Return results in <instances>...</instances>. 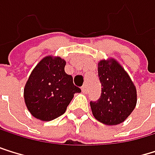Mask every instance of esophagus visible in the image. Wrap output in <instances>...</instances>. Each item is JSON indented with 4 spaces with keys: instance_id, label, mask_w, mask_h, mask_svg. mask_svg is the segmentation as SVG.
<instances>
[{
    "instance_id": "esophagus-1",
    "label": "esophagus",
    "mask_w": 155,
    "mask_h": 155,
    "mask_svg": "<svg viewBox=\"0 0 155 155\" xmlns=\"http://www.w3.org/2000/svg\"><path fill=\"white\" fill-rule=\"evenodd\" d=\"M82 91H83L84 93H87L88 88H87V85H86V84H84V85L82 86Z\"/></svg>"
}]
</instances>
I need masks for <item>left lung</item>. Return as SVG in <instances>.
Returning a JSON list of instances; mask_svg holds the SVG:
<instances>
[{
	"label": "left lung",
	"mask_w": 155,
	"mask_h": 155,
	"mask_svg": "<svg viewBox=\"0 0 155 155\" xmlns=\"http://www.w3.org/2000/svg\"><path fill=\"white\" fill-rule=\"evenodd\" d=\"M101 95L90 101L94 117L108 126H116L126 120L137 104V90L127 72L114 58L97 64Z\"/></svg>",
	"instance_id": "obj_1"
}]
</instances>
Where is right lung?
Here are the masks:
<instances>
[{"mask_svg":"<svg viewBox=\"0 0 155 155\" xmlns=\"http://www.w3.org/2000/svg\"><path fill=\"white\" fill-rule=\"evenodd\" d=\"M66 61L47 56L33 69L24 88L28 111L41 121H51L62 115L75 93L81 89L73 84L72 76L65 72Z\"/></svg>","mask_w":155,"mask_h":155,"instance_id":"1","label":"right lung"}]
</instances>
